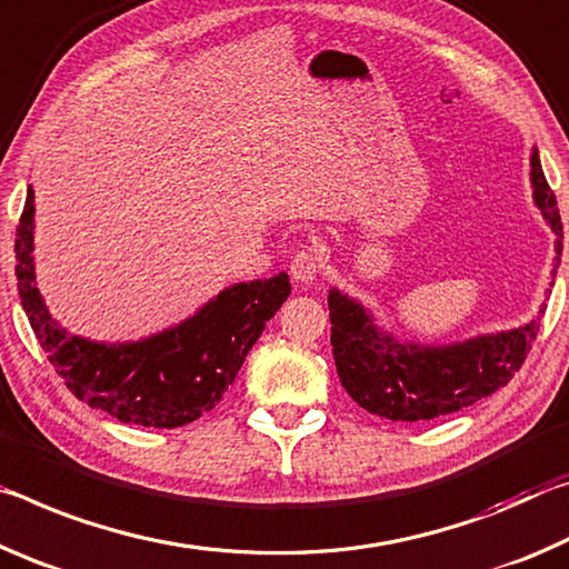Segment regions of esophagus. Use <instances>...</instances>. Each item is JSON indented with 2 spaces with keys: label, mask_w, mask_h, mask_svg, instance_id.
I'll return each mask as SVG.
<instances>
[{
  "label": "esophagus",
  "mask_w": 569,
  "mask_h": 569,
  "mask_svg": "<svg viewBox=\"0 0 569 569\" xmlns=\"http://www.w3.org/2000/svg\"><path fill=\"white\" fill-rule=\"evenodd\" d=\"M320 251L315 247H305L297 251V254L292 257L290 262V274L295 282L300 284H312L315 279H318V272H320Z\"/></svg>",
  "instance_id": "1"
}]
</instances>
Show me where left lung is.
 I'll list each match as a JSON object with an SVG mask.
<instances>
[{
  "label": "left lung",
  "instance_id": "8db88e82",
  "mask_svg": "<svg viewBox=\"0 0 569 569\" xmlns=\"http://www.w3.org/2000/svg\"><path fill=\"white\" fill-rule=\"evenodd\" d=\"M529 166L535 207L555 231V269L549 282L555 284L562 257V219L537 148H532ZM328 307L335 366L348 396L368 413L388 421L416 423L461 411L507 386L532 348L547 305H539L537 318L519 328L446 346L396 338L390 330L380 328L366 305L340 292L338 287L330 290Z\"/></svg>",
  "mask_w": 569,
  "mask_h": 569
}]
</instances>
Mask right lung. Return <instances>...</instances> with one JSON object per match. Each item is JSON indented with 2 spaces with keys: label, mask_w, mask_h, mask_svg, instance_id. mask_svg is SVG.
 <instances>
[{
  "label": "right lung",
  "mask_w": 569,
  "mask_h": 569,
  "mask_svg": "<svg viewBox=\"0 0 569 569\" xmlns=\"http://www.w3.org/2000/svg\"><path fill=\"white\" fill-rule=\"evenodd\" d=\"M34 191L17 227V290L34 338L74 396L120 423L179 428L219 403L264 325L290 297V277L237 282L191 318L141 340L100 342L52 318L34 282Z\"/></svg>",
  "instance_id": "1"
}]
</instances>
